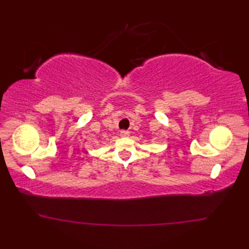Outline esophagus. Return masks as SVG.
<instances>
[{"label": "esophagus", "instance_id": "1", "mask_svg": "<svg viewBox=\"0 0 249 249\" xmlns=\"http://www.w3.org/2000/svg\"><path fill=\"white\" fill-rule=\"evenodd\" d=\"M128 134L127 130H121V136H128Z\"/></svg>", "mask_w": 249, "mask_h": 249}]
</instances>
